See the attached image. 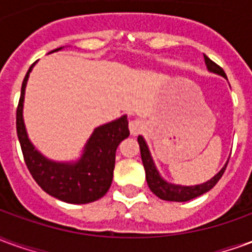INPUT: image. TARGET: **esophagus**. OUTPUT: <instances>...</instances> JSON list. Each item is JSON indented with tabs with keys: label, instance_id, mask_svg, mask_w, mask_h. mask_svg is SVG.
<instances>
[{
	"label": "esophagus",
	"instance_id": "esophagus-1",
	"mask_svg": "<svg viewBox=\"0 0 252 252\" xmlns=\"http://www.w3.org/2000/svg\"><path fill=\"white\" fill-rule=\"evenodd\" d=\"M143 128H144V126H143V123L140 120H132L131 123H129V131H131L132 135L140 133Z\"/></svg>",
	"mask_w": 252,
	"mask_h": 252
}]
</instances>
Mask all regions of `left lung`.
Returning <instances> with one entry per match:
<instances>
[{
  "label": "left lung",
  "instance_id": "8db88e82",
  "mask_svg": "<svg viewBox=\"0 0 252 252\" xmlns=\"http://www.w3.org/2000/svg\"><path fill=\"white\" fill-rule=\"evenodd\" d=\"M204 59H205L206 67L208 70L212 72H216V74H220L224 78H227L225 72L222 70L221 67L219 66L217 63H215L213 61H211L209 58L204 55ZM137 142H139V147H140V155H142V162L143 166H144V170H146V180H147L148 188L153 191L154 194L158 195L160 200L166 201H175V202H184V201L193 200L198 195L204 194L206 191L216 185L217 182L220 181V178L224 174V171L227 169L228 162L225 163V166L222 167L219 173H217L212 180H209L205 184L202 185H195V186H180V185H173V184H169L160 178L158 170L155 167V164L153 162V158L150 155V151H148L147 144L144 142V139L142 136L137 137Z\"/></svg>",
  "mask_w": 252,
  "mask_h": 252
}]
</instances>
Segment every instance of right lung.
Returning a JSON list of instances; mask_svg holds the SVG:
<instances>
[{"label":"right lung","mask_w":252,"mask_h":252,"mask_svg":"<svg viewBox=\"0 0 252 252\" xmlns=\"http://www.w3.org/2000/svg\"><path fill=\"white\" fill-rule=\"evenodd\" d=\"M58 50L61 48L54 51ZM32 66L23 81L16 112L17 136L25 164L36 184L58 200L70 204H88L98 200L106 194L112 184L116 148L129 135L126 116L95 128L85 147L82 158L77 163H57L48 160L32 146L23 120L25 86Z\"/></svg>","instance_id":"obj_1"}]
</instances>
